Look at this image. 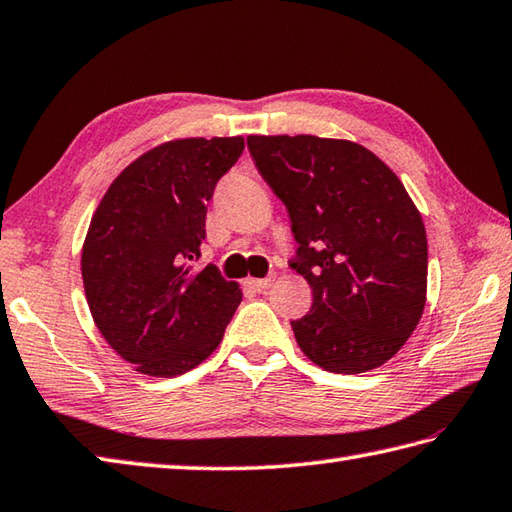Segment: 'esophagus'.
<instances>
[{"instance_id": "34e87169", "label": "esophagus", "mask_w": 512, "mask_h": 512, "mask_svg": "<svg viewBox=\"0 0 512 512\" xmlns=\"http://www.w3.org/2000/svg\"><path fill=\"white\" fill-rule=\"evenodd\" d=\"M273 284H275V275H268L264 279H250V282H248V286L257 290V293H266V290Z\"/></svg>"}]
</instances>
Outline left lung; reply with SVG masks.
Instances as JSON below:
<instances>
[{
    "label": "left lung",
    "mask_w": 512,
    "mask_h": 512,
    "mask_svg": "<svg viewBox=\"0 0 512 512\" xmlns=\"http://www.w3.org/2000/svg\"><path fill=\"white\" fill-rule=\"evenodd\" d=\"M248 150L288 210L290 266L313 290L308 315L290 322L302 353L328 373L386 364L426 306V228L404 184L348 139L250 135Z\"/></svg>",
    "instance_id": "obj_1"
}]
</instances>
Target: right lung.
I'll return each mask as SVG.
<instances>
[{"label": "right lung", "mask_w": 512, "mask_h": 512, "mask_svg": "<svg viewBox=\"0 0 512 512\" xmlns=\"http://www.w3.org/2000/svg\"><path fill=\"white\" fill-rule=\"evenodd\" d=\"M244 153V137L164 142L128 164L90 219L82 279L95 326L115 353L150 377L199 366L242 302L237 282L208 264L206 204Z\"/></svg>", "instance_id": "add662e5"}]
</instances>
